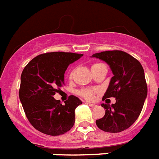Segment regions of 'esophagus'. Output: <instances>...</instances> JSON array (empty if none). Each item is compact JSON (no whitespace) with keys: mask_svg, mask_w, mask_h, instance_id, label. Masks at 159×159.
<instances>
[{"mask_svg":"<svg viewBox=\"0 0 159 159\" xmlns=\"http://www.w3.org/2000/svg\"><path fill=\"white\" fill-rule=\"evenodd\" d=\"M88 105H89V106H90V107H95L96 106H97V105H95V104H93V103H87Z\"/></svg>","mask_w":159,"mask_h":159,"instance_id":"1","label":"esophagus"}]
</instances>
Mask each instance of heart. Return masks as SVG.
Wrapping results in <instances>:
<instances>
[{
    "label": "heart",
    "mask_w": 159,
    "mask_h": 159,
    "mask_svg": "<svg viewBox=\"0 0 159 159\" xmlns=\"http://www.w3.org/2000/svg\"><path fill=\"white\" fill-rule=\"evenodd\" d=\"M101 63H96L93 64V65L92 66V67L93 66H98V65H100ZM72 74H70V77H71ZM79 93L80 95L82 96L83 98H84L85 99H87V100H91L93 98V96H94V90L93 89H82L79 92Z\"/></svg>",
    "instance_id": "obj_1"
}]
</instances>
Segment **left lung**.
I'll list each match as a JSON object with an SVG mask.
<instances>
[{
	"mask_svg": "<svg viewBox=\"0 0 159 159\" xmlns=\"http://www.w3.org/2000/svg\"><path fill=\"white\" fill-rule=\"evenodd\" d=\"M92 57L101 59L110 66L114 76L103 99L115 98L116 100L115 104L102 105L106 114L96 120V124L104 132H123L139 117L147 97L144 69L140 61L124 51H105Z\"/></svg>",
	"mask_w": 159,
	"mask_h": 159,
	"instance_id": "left-lung-1",
	"label": "left lung"
}]
</instances>
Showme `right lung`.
Listing matches in <instances>:
<instances>
[{
  "instance_id": "1",
  "label": "right lung",
  "mask_w": 159,
  "mask_h": 159,
  "mask_svg": "<svg viewBox=\"0 0 159 159\" xmlns=\"http://www.w3.org/2000/svg\"><path fill=\"white\" fill-rule=\"evenodd\" d=\"M82 56L65 52L46 53L34 57L23 69L19 99L27 119L42 133L59 136L74 125L75 111L82 102L71 95L61 105L53 96L64 84L68 66Z\"/></svg>"
}]
</instances>
